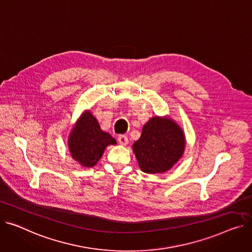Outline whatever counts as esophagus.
<instances>
[{"mask_svg": "<svg viewBox=\"0 0 252 252\" xmlns=\"http://www.w3.org/2000/svg\"><path fill=\"white\" fill-rule=\"evenodd\" d=\"M117 139H119V143H120L122 146H126L127 143H128V139H127V137L125 136V135H121Z\"/></svg>", "mask_w": 252, "mask_h": 252, "instance_id": "1", "label": "esophagus"}]
</instances>
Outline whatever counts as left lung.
Segmentation results:
<instances>
[{
  "label": "left lung",
  "instance_id": "8db88e82",
  "mask_svg": "<svg viewBox=\"0 0 252 252\" xmlns=\"http://www.w3.org/2000/svg\"><path fill=\"white\" fill-rule=\"evenodd\" d=\"M184 148L183 130L167 116L152 117L143 126L141 138L132 145L141 170L149 174L170 170L181 158Z\"/></svg>",
  "mask_w": 252,
  "mask_h": 252
}]
</instances>
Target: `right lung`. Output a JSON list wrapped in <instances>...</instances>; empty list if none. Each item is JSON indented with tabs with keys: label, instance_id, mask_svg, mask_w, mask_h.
<instances>
[{
	"label": "right lung",
	"instance_id": "add662e5",
	"mask_svg": "<svg viewBox=\"0 0 252 252\" xmlns=\"http://www.w3.org/2000/svg\"><path fill=\"white\" fill-rule=\"evenodd\" d=\"M109 145H116V141L100 128L90 110L80 116L68 140L72 158L84 167L96 165Z\"/></svg>",
	"mask_w": 252,
	"mask_h": 252
}]
</instances>
